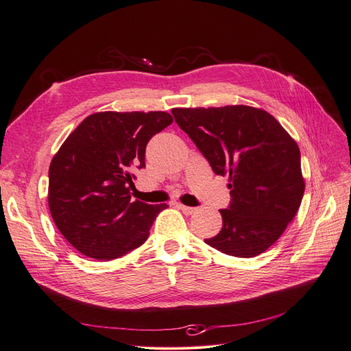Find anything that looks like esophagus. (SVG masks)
<instances>
[{
  "label": "esophagus",
  "instance_id": "34e87169",
  "mask_svg": "<svg viewBox=\"0 0 351 351\" xmlns=\"http://www.w3.org/2000/svg\"><path fill=\"white\" fill-rule=\"evenodd\" d=\"M177 208L183 212L184 215H192L196 212L197 208H192V206H186V205H182V204H177Z\"/></svg>",
  "mask_w": 351,
  "mask_h": 351
}]
</instances>
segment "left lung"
<instances>
[{"label":"left lung","instance_id":"obj_1","mask_svg":"<svg viewBox=\"0 0 351 351\" xmlns=\"http://www.w3.org/2000/svg\"><path fill=\"white\" fill-rule=\"evenodd\" d=\"M171 112L212 171L230 177L222 228L205 243L230 256H258L281 237L302 204L299 146L271 114L247 105Z\"/></svg>","mask_w":351,"mask_h":351}]
</instances>
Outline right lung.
<instances>
[{"label":"right lung","mask_w":351,"mask_h":351,"mask_svg":"<svg viewBox=\"0 0 351 351\" xmlns=\"http://www.w3.org/2000/svg\"><path fill=\"white\" fill-rule=\"evenodd\" d=\"M173 123L162 111L86 117L49 165L48 205L57 228L84 256L111 261L149 237L167 208L132 202L133 169L145 168L146 145Z\"/></svg>","instance_id":"1"}]
</instances>
